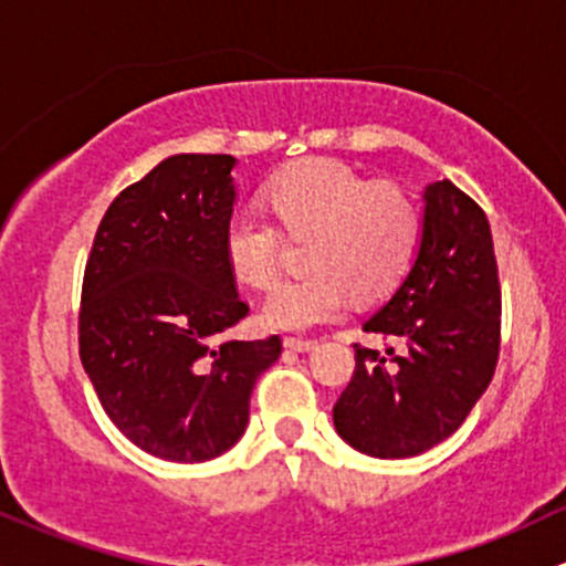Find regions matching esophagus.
<instances>
[{
    "instance_id": "obj_1",
    "label": "esophagus",
    "mask_w": 566,
    "mask_h": 566,
    "mask_svg": "<svg viewBox=\"0 0 566 566\" xmlns=\"http://www.w3.org/2000/svg\"><path fill=\"white\" fill-rule=\"evenodd\" d=\"M312 338H295V336H284V347L293 349V353H308V349H314Z\"/></svg>"
}]
</instances>
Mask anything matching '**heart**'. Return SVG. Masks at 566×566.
<instances>
[{
  "mask_svg": "<svg viewBox=\"0 0 566 566\" xmlns=\"http://www.w3.org/2000/svg\"><path fill=\"white\" fill-rule=\"evenodd\" d=\"M268 203L282 230L312 235L298 279L279 284L263 306L276 331H306L336 319L355 298H377L401 282L420 241V208L392 181L368 184L338 159H303L268 184ZM282 230L241 208L224 224V260L241 284L271 290L282 273Z\"/></svg>",
  "mask_w": 566,
  "mask_h": 566,
  "instance_id": "heart-1",
  "label": "heart"
}]
</instances>
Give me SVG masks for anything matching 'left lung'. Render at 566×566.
<instances>
[{
  "mask_svg": "<svg viewBox=\"0 0 566 566\" xmlns=\"http://www.w3.org/2000/svg\"><path fill=\"white\" fill-rule=\"evenodd\" d=\"M363 331L379 333L385 353L353 344V379L333 403L336 431L371 458H412L437 448L485 392L502 344L491 224L448 178L426 189L423 241L412 271Z\"/></svg>",
  "mask_w": 566,
  "mask_h": 566,
  "instance_id": "left-lung-1",
  "label": "left lung"
}]
</instances>
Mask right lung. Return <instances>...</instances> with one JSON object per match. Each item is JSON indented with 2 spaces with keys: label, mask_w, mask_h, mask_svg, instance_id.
Instances as JSON below:
<instances>
[{
  "label": "right lung",
  "mask_w": 566,
  "mask_h": 566,
  "mask_svg": "<svg viewBox=\"0 0 566 566\" xmlns=\"http://www.w3.org/2000/svg\"><path fill=\"white\" fill-rule=\"evenodd\" d=\"M230 154H176L118 192L88 252L78 353L111 423L176 463L222 455L282 338L222 342L249 314L224 260Z\"/></svg>",
  "instance_id": "add662e5"
}]
</instances>
